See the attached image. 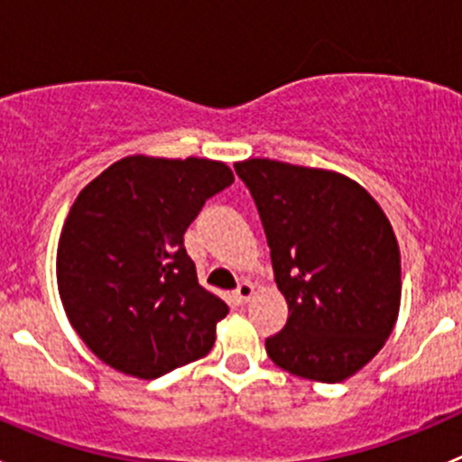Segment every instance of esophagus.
Masks as SVG:
<instances>
[{
	"label": "esophagus",
	"mask_w": 462,
	"mask_h": 462,
	"mask_svg": "<svg viewBox=\"0 0 462 462\" xmlns=\"http://www.w3.org/2000/svg\"><path fill=\"white\" fill-rule=\"evenodd\" d=\"M253 295H254V286L253 283L244 282V283H239V288H236L235 292H232V300H235V304L244 306Z\"/></svg>",
	"instance_id": "1"
}]
</instances>
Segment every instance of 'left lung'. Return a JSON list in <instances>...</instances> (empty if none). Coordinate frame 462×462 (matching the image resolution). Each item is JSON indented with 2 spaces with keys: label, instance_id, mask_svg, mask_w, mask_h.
I'll return each mask as SVG.
<instances>
[{
  "label": "left lung",
  "instance_id": "1",
  "mask_svg": "<svg viewBox=\"0 0 462 462\" xmlns=\"http://www.w3.org/2000/svg\"><path fill=\"white\" fill-rule=\"evenodd\" d=\"M253 194L288 321L265 339L292 375L342 382L384 346L400 309V250L365 188L335 171L250 158Z\"/></svg>",
  "mask_w": 462,
  "mask_h": 462
}]
</instances>
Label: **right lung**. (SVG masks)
I'll return each instance as SVG.
<instances>
[{"mask_svg": "<svg viewBox=\"0 0 462 462\" xmlns=\"http://www.w3.org/2000/svg\"><path fill=\"white\" fill-rule=\"evenodd\" d=\"M230 167L208 158L127 156L80 192L58 245V288L82 342L127 375L153 380L208 356L227 315L199 286L183 235Z\"/></svg>", "mask_w": 462, "mask_h": 462, "instance_id": "obj_1", "label": "right lung"}]
</instances>
